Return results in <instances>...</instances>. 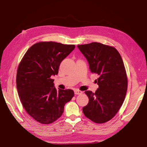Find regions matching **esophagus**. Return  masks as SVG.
I'll return each instance as SVG.
<instances>
[{
	"label": "esophagus",
	"instance_id": "34e87169",
	"mask_svg": "<svg viewBox=\"0 0 147 147\" xmlns=\"http://www.w3.org/2000/svg\"><path fill=\"white\" fill-rule=\"evenodd\" d=\"M74 92H75V94H77V95L83 94V91H80V90H75V91H74Z\"/></svg>",
	"mask_w": 147,
	"mask_h": 147
}]
</instances>
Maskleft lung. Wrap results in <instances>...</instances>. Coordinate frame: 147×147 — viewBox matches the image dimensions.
<instances>
[{"label":"left lung","instance_id":"1","mask_svg":"<svg viewBox=\"0 0 147 147\" xmlns=\"http://www.w3.org/2000/svg\"><path fill=\"white\" fill-rule=\"evenodd\" d=\"M77 47L87 59L91 73L98 75L95 92L86 91L89 98L83 112L96 123H104L118 112L125 98L127 79L123 59L113 47L92 42Z\"/></svg>","mask_w":147,"mask_h":147}]
</instances>
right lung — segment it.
<instances>
[{
  "instance_id": "obj_1",
  "label": "right lung",
  "mask_w": 147,
  "mask_h": 147,
  "mask_svg": "<svg viewBox=\"0 0 147 147\" xmlns=\"http://www.w3.org/2000/svg\"><path fill=\"white\" fill-rule=\"evenodd\" d=\"M75 47L53 42L37 43L29 48L20 63L18 93L26 112L38 123L55 121L74 96L69 89L57 90L51 77L57 75L61 63Z\"/></svg>"
}]
</instances>
